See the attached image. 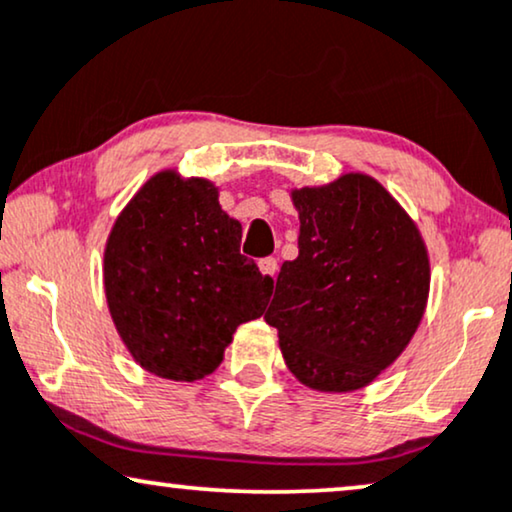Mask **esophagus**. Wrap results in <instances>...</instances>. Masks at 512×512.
<instances>
[{
    "label": "esophagus",
    "mask_w": 512,
    "mask_h": 512,
    "mask_svg": "<svg viewBox=\"0 0 512 512\" xmlns=\"http://www.w3.org/2000/svg\"><path fill=\"white\" fill-rule=\"evenodd\" d=\"M260 271L267 278H276V274H278V260H276V257H264V260H260Z\"/></svg>",
    "instance_id": "34e87169"
}]
</instances>
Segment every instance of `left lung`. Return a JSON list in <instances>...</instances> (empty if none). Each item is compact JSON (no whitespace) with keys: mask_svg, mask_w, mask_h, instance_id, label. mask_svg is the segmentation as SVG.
<instances>
[{"mask_svg":"<svg viewBox=\"0 0 512 512\" xmlns=\"http://www.w3.org/2000/svg\"><path fill=\"white\" fill-rule=\"evenodd\" d=\"M299 255L283 262L264 320L299 384L320 393L370 386L424 318L431 260L407 210L365 173L290 192Z\"/></svg>","mask_w":512,"mask_h":512,"instance_id":"8db88e82","label":"left lung"}]
</instances>
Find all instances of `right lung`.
Returning a JSON list of instances; mask_svg holds the SVG:
<instances>
[{
	"label": "right lung",
	"instance_id": "right-lung-1",
	"mask_svg": "<svg viewBox=\"0 0 512 512\" xmlns=\"http://www.w3.org/2000/svg\"><path fill=\"white\" fill-rule=\"evenodd\" d=\"M241 222L220 189L154 173L112 224L102 283L109 316L142 370L170 381L213 374L238 325L260 318L274 281L241 255Z\"/></svg>",
	"mask_w": 512,
	"mask_h": 512
}]
</instances>
